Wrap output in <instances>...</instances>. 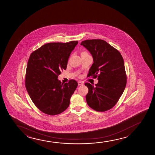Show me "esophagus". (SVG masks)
I'll use <instances>...</instances> for the list:
<instances>
[{
    "mask_svg": "<svg viewBox=\"0 0 155 155\" xmlns=\"http://www.w3.org/2000/svg\"><path fill=\"white\" fill-rule=\"evenodd\" d=\"M78 86L83 85H84V83H83L82 81H78Z\"/></svg>",
    "mask_w": 155,
    "mask_h": 155,
    "instance_id": "1",
    "label": "esophagus"
}]
</instances>
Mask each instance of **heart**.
Segmentation results:
<instances>
[{"mask_svg": "<svg viewBox=\"0 0 155 155\" xmlns=\"http://www.w3.org/2000/svg\"><path fill=\"white\" fill-rule=\"evenodd\" d=\"M82 53H86V52H82Z\"/></svg>", "mask_w": 155, "mask_h": 155, "instance_id": "heart-1", "label": "heart"}]
</instances>
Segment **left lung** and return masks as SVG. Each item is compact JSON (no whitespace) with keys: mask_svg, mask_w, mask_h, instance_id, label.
Here are the masks:
<instances>
[{"mask_svg":"<svg viewBox=\"0 0 155 155\" xmlns=\"http://www.w3.org/2000/svg\"><path fill=\"white\" fill-rule=\"evenodd\" d=\"M81 45L89 51L93 59L88 77H97L98 81L95 86L85 83L88 88L86 96L87 104L98 112L110 110L118 102L127 84L122 56L108 43L100 39L84 41Z\"/></svg>","mask_w":155,"mask_h":155,"instance_id":"8db88e82","label":"left lung"}]
</instances>
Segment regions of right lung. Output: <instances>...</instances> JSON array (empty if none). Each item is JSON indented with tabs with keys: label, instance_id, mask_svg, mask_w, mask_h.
Returning <instances> with one entry per match:
<instances>
[{
	"label": "right lung",
	"instance_id": "add662e5",
	"mask_svg": "<svg viewBox=\"0 0 155 155\" xmlns=\"http://www.w3.org/2000/svg\"><path fill=\"white\" fill-rule=\"evenodd\" d=\"M78 41L49 43L33 52L28 60L25 86L35 106L50 115L60 114L68 108L78 83L70 80L63 84L58 79L66 70L68 59Z\"/></svg>",
	"mask_w": 155,
	"mask_h": 155
}]
</instances>
